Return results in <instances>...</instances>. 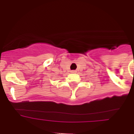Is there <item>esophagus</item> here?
I'll use <instances>...</instances> for the list:
<instances>
[{
	"label": "esophagus",
	"instance_id": "1",
	"mask_svg": "<svg viewBox=\"0 0 134 134\" xmlns=\"http://www.w3.org/2000/svg\"><path fill=\"white\" fill-rule=\"evenodd\" d=\"M71 72H72V73H75L76 72V70H72V71H71Z\"/></svg>",
	"mask_w": 134,
	"mask_h": 134
}]
</instances>
